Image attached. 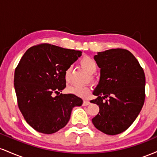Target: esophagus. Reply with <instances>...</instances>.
Wrapping results in <instances>:
<instances>
[{"instance_id": "1", "label": "esophagus", "mask_w": 157, "mask_h": 157, "mask_svg": "<svg viewBox=\"0 0 157 157\" xmlns=\"http://www.w3.org/2000/svg\"><path fill=\"white\" fill-rule=\"evenodd\" d=\"M90 104V101L88 100H83V105H88Z\"/></svg>"}]
</instances>
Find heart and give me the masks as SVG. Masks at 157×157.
Returning a JSON list of instances; mask_svg holds the SVG:
<instances>
[{"mask_svg": "<svg viewBox=\"0 0 157 157\" xmlns=\"http://www.w3.org/2000/svg\"><path fill=\"white\" fill-rule=\"evenodd\" d=\"M80 63L89 74L95 72L97 69L96 62L89 56H85L80 60ZM71 76V68H68L65 71V79L68 81ZM67 91L70 94L77 95L79 97H86L90 93V88L87 86H80V85H71L67 88Z\"/></svg>", "mask_w": 157, "mask_h": 157, "instance_id": "obj_1", "label": "heart"}]
</instances>
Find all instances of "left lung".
<instances>
[{
    "instance_id": "left-lung-1",
    "label": "left lung",
    "mask_w": 157,
    "mask_h": 157,
    "mask_svg": "<svg viewBox=\"0 0 157 157\" xmlns=\"http://www.w3.org/2000/svg\"><path fill=\"white\" fill-rule=\"evenodd\" d=\"M100 68L98 85L91 100L100 111L92 119L96 128L104 134L116 135L134 122L145 102V77L143 69L130 52L113 48L94 57Z\"/></svg>"
}]
</instances>
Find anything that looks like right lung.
Instances as JSON below:
<instances>
[{
    "mask_svg": "<svg viewBox=\"0 0 157 157\" xmlns=\"http://www.w3.org/2000/svg\"><path fill=\"white\" fill-rule=\"evenodd\" d=\"M82 52L44 44L25 52L15 71L14 85L17 104L27 123L40 133L51 134L66 125L72 109L82 100L60 94L66 88L65 71Z\"/></svg>",
    "mask_w": 157,
    "mask_h": 157,
    "instance_id": "right-lung-1",
    "label": "right lung"
}]
</instances>
